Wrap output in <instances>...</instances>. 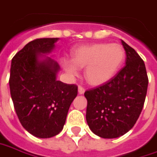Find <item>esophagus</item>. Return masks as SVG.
Instances as JSON below:
<instances>
[{
	"label": "esophagus",
	"mask_w": 157,
	"mask_h": 157,
	"mask_svg": "<svg viewBox=\"0 0 157 157\" xmlns=\"http://www.w3.org/2000/svg\"><path fill=\"white\" fill-rule=\"evenodd\" d=\"M85 92V90H84V88L83 87H82V86H79L78 87V93L80 95H82V94H83Z\"/></svg>",
	"instance_id": "esophagus-1"
}]
</instances>
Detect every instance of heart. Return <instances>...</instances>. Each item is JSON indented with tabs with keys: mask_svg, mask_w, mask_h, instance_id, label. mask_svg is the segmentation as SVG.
<instances>
[{
	"mask_svg": "<svg viewBox=\"0 0 157 157\" xmlns=\"http://www.w3.org/2000/svg\"><path fill=\"white\" fill-rule=\"evenodd\" d=\"M125 59V51L119 44H96L82 45L72 52V61L65 60L62 67L69 77L77 76L79 68L84 69L87 82L100 86L116 75Z\"/></svg>",
	"mask_w": 157,
	"mask_h": 157,
	"instance_id": "b5f03b06",
	"label": "heart"
}]
</instances>
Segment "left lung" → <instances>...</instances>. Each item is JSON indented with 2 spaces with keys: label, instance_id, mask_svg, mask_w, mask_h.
<instances>
[{
  "label": "left lung",
  "instance_id": "left-lung-1",
  "mask_svg": "<svg viewBox=\"0 0 157 157\" xmlns=\"http://www.w3.org/2000/svg\"><path fill=\"white\" fill-rule=\"evenodd\" d=\"M125 67L106 83L86 90V120L93 133L105 139L118 138L133 128L146 98L148 79L144 61L121 40Z\"/></svg>",
  "mask_w": 157,
  "mask_h": 157
}]
</instances>
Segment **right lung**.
I'll use <instances>...</instances> for the list:
<instances>
[{
	"label": "right lung",
	"mask_w": 157,
	"mask_h": 157,
	"mask_svg": "<svg viewBox=\"0 0 157 157\" xmlns=\"http://www.w3.org/2000/svg\"><path fill=\"white\" fill-rule=\"evenodd\" d=\"M58 39L32 40L11 61L10 89L16 113L22 126L38 138H51L61 132L77 96V86L57 81L58 63L45 56Z\"/></svg>",
	"instance_id": "obj_1"
}]
</instances>
